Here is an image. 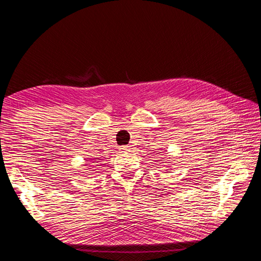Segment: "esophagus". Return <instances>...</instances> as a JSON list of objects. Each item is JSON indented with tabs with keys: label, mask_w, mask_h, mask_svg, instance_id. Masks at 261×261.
<instances>
[{
	"label": "esophagus",
	"mask_w": 261,
	"mask_h": 261,
	"mask_svg": "<svg viewBox=\"0 0 261 261\" xmlns=\"http://www.w3.org/2000/svg\"><path fill=\"white\" fill-rule=\"evenodd\" d=\"M128 146H121L120 147V150H121V151L122 152H126V151H128Z\"/></svg>",
	"instance_id": "34e87169"
}]
</instances>
